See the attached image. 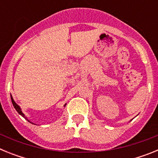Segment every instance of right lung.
<instances>
[{"label": "right lung", "mask_w": 158, "mask_h": 158, "mask_svg": "<svg viewBox=\"0 0 158 158\" xmlns=\"http://www.w3.org/2000/svg\"><path fill=\"white\" fill-rule=\"evenodd\" d=\"M11 100H12V105H13V107H15V109L16 110V111H17L18 113H19V115H21V116H23V118H25V119H27V121H28L29 123H32V124H35V123H31V122L30 120H29L28 118H27V116H26V115H24V114H23V111H22V110H21V108H20V107H19V105H18L17 104H16V102H15V100H13V98H12V95H11ZM65 105H66V104H65V105H64V107H65Z\"/></svg>", "instance_id": "1"}]
</instances>
